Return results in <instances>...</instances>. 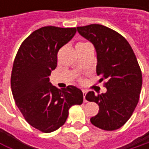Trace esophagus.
Listing matches in <instances>:
<instances>
[{
    "instance_id": "obj_1",
    "label": "esophagus",
    "mask_w": 149,
    "mask_h": 149,
    "mask_svg": "<svg viewBox=\"0 0 149 149\" xmlns=\"http://www.w3.org/2000/svg\"><path fill=\"white\" fill-rule=\"evenodd\" d=\"M86 93H87V91H84V90H83V95H84V102H87V100L85 99V96H86Z\"/></svg>"
}]
</instances>
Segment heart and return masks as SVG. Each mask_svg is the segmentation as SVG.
Instances as JSON below:
<instances>
[{"label": "heart", "mask_w": 149, "mask_h": 149, "mask_svg": "<svg viewBox=\"0 0 149 149\" xmlns=\"http://www.w3.org/2000/svg\"><path fill=\"white\" fill-rule=\"evenodd\" d=\"M86 44H89V43H86V42H80V43H77L76 47H78V46H82V45H86Z\"/></svg>", "instance_id": "1"}]
</instances>
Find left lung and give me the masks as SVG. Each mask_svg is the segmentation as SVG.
I'll use <instances>...</instances> for the list:
<instances>
[{"label":"left lung","instance_id":"8db88e82","mask_svg":"<svg viewBox=\"0 0 149 149\" xmlns=\"http://www.w3.org/2000/svg\"><path fill=\"white\" fill-rule=\"evenodd\" d=\"M81 36L91 41L97 52V74L106 80L105 93L86 94V100L99 106L91 123L104 130H116L130 118L139 102L142 85L141 71L134 51L117 32L99 24L77 26Z\"/></svg>","mask_w":149,"mask_h":149}]
</instances>
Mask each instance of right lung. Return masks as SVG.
<instances>
[{
	"mask_svg": "<svg viewBox=\"0 0 149 149\" xmlns=\"http://www.w3.org/2000/svg\"><path fill=\"white\" fill-rule=\"evenodd\" d=\"M76 27L48 26L33 32L19 46L13 65L11 89L25 120L44 133L65 124L69 109L83 103V92L69 85L58 90L49 76L57 67L58 52L75 35Z\"/></svg>",
	"mask_w": 149,
	"mask_h": 149,
	"instance_id": "right-lung-1",
	"label": "right lung"
}]
</instances>
